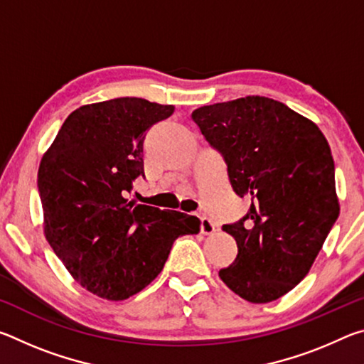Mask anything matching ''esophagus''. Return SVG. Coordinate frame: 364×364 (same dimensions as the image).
I'll use <instances>...</instances> for the list:
<instances>
[{
    "instance_id": "34e87169",
    "label": "esophagus",
    "mask_w": 364,
    "mask_h": 364,
    "mask_svg": "<svg viewBox=\"0 0 364 364\" xmlns=\"http://www.w3.org/2000/svg\"><path fill=\"white\" fill-rule=\"evenodd\" d=\"M217 226H215L213 221L208 217H200V231L202 234H213Z\"/></svg>"
}]
</instances>
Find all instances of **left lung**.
Returning <instances> with one entry per match:
<instances>
[{"label":"left lung","instance_id":"left-lung-1","mask_svg":"<svg viewBox=\"0 0 364 364\" xmlns=\"http://www.w3.org/2000/svg\"><path fill=\"white\" fill-rule=\"evenodd\" d=\"M191 117L223 154L234 191L252 197L247 215L223 226L239 252L220 278L252 304L279 299L308 274L341 212L328 139L315 122L263 96Z\"/></svg>","mask_w":364,"mask_h":364}]
</instances>
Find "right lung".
Returning a JSON list of instances; mask_svg holds the SVG:
<instances>
[{
	"label": "right lung",
	"instance_id": "add662e5",
	"mask_svg": "<svg viewBox=\"0 0 364 364\" xmlns=\"http://www.w3.org/2000/svg\"><path fill=\"white\" fill-rule=\"evenodd\" d=\"M173 110L143 97L86 104L67 117L41 157L46 241L72 278L101 299L143 291L162 271L175 239L200 231L194 215L125 197L134 178L144 176V132Z\"/></svg>",
	"mask_w": 364,
	"mask_h": 364
}]
</instances>
